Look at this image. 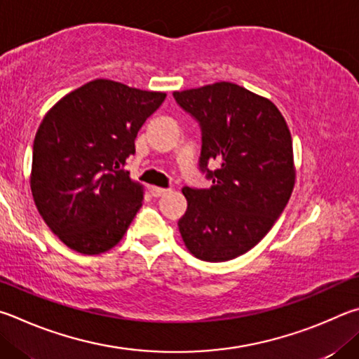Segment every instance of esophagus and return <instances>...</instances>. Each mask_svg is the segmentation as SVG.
I'll use <instances>...</instances> for the list:
<instances>
[{
	"label": "esophagus",
	"mask_w": 359,
	"mask_h": 359,
	"mask_svg": "<svg viewBox=\"0 0 359 359\" xmlns=\"http://www.w3.org/2000/svg\"><path fill=\"white\" fill-rule=\"evenodd\" d=\"M170 189H163V187H156V186H151V194H153V197H162L165 196Z\"/></svg>",
	"instance_id": "obj_1"
}]
</instances>
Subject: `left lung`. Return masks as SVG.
I'll list each match as a JSON object with an SVG mask.
<instances>
[{"mask_svg":"<svg viewBox=\"0 0 359 359\" xmlns=\"http://www.w3.org/2000/svg\"><path fill=\"white\" fill-rule=\"evenodd\" d=\"M173 97L202 129L198 167L210 189L183 187L187 210L178 221L189 252L205 262L246 254L276 222L294 186L292 135L271 100L219 81ZM215 161L216 170L208 163Z\"/></svg>","mask_w":359,"mask_h":359,"instance_id":"obj_1","label":"left lung"}]
</instances>
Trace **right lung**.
<instances>
[{
  "label": "right lung",
  "instance_id": "add662e5",
  "mask_svg": "<svg viewBox=\"0 0 359 359\" xmlns=\"http://www.w3.org/2000/svg\"><path fill=\"white\" fill-rule=\"evenodd\" d=\"M165 93L97 79L43 116L33 143L31 192L48 229L72 250L116 246L140 210L143 187L126 172L135 137Z\"/></svg>",
  "mask_w": 359,
  "mask_h": 359
}]
</instances>
